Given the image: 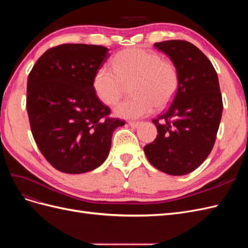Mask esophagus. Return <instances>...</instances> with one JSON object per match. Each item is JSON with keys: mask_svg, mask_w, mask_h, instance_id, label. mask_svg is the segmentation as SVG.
<instances>
[{"mask_svg": "<svg viewBox=\"0 0 248 248\" xmlns=\"http://www.w3.org/2000/svg\"><path fill=\"white\" fill-rule=\"evenodd\" d=\"M129 126L132 127V128H137V127H139L140 125V122H134V121H130L128 122Z\"/></svg>", "mask_w": 248, "mask_h": 248, "instance_id": "34e87169", "label": "esophagus"}]
</instances>
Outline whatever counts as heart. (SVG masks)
Returning <instances> with one entry per match:
<instances>
[{
  "mask_svg": "<svg viewBox=\"0 0 248 248\" xmlns=\"http://www.w3.org/2000/svg\"><path fill=\"white\" fill-rule=\"evenodd\" d=\"M111 66L112 69L108 66L98 68L92 85L97 98L111 106L131 84L130 91L134 95L117 104L114 108L117 117L138 119L147 116L155 107H167L176 95L178 70L157 52L138 47L126 48L115 56Z\"/></svg>",
  "mask_w": 248,
  "mask_h": 248,
  "instance_id": "obj_1",
  "label": "heart"
}]
</instances>
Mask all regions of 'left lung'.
Listing matches in <instances>:
<instances>
[{
  "mask_svg": "<svg viewBox=\"0 0 248 248\" xmlns=\"http://www.w3.org/2000/svg\"><path fill=\"white\" fill-rule=\"evenodd\" d=\"M176 66L179 87L168 109L153 120L157 137L145 146L154 168L182 176L199 168L211 152L222 115V98L212 63L192 43L157 42Z\"/></svg>",
  "mask_w": 248,
  "mask_h": 248,
  "instance_id": "1",
  "label": "left lung"
}]
</instances>
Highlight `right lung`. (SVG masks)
Returning <instances> with one entry per match:
<instances>
[{
	"instance_id": "right-lung-1",
	"label": "right lung",
	"mask_w": 248,
	"mask_h": 248,
	"mask_svg": "<svg viewBox=\"0 0 248 248\" xmlns=\"http://www.w3.org/2000/svg\"><path fill=\"white\" fill-rule=\"evenodd\" d=\"M108 48L62 44L47 49L28 78L27 110L34 140L52 167L82 174L107 159L112 132L125 124L93 90L95 72L109 58Z\"/></svg>"
}]
</instances>
